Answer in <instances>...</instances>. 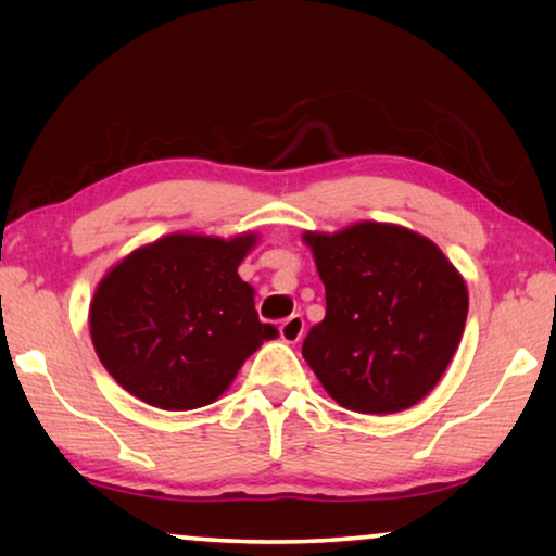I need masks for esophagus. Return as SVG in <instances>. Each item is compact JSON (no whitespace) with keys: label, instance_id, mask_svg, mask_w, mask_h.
Segmentation results:
<instances>
[{"label":"esophagus","instance_id":"34e87169","mask_svg":"<svg viewBox=\"0 0 556 556\" xmlns=\"http://www.w3.org/2000/svg\"><path fill=\"white\" fill-rule=\"evenodd\" d=\"M303 329H306V321H303L301 314H291L280 324V339L288 341V344H295L303 337Z\"/></svg>","mask_w":556,"mask_h":556}]
</instances>
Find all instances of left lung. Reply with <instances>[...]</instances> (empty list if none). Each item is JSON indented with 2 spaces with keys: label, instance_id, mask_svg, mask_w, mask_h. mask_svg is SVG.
<instances>
[{
  "label": "left lung",
  "instance_id": "8db88e82",
  "mask_svg": "<svg viewBox=\"0 0 556 556\" xmlns=\"http://www.w3.org/2000/svg\"><path fill=\"white\" fill-rule=\"evenodd\" d=\"M326 316L303 339L324 390L354 413L390 415L440 382L460 344L468 291L435 242L397 225L308 232Z\"/></svg>",
  "mask_w": 556,
  "mask_h": 556
}]
</instances>
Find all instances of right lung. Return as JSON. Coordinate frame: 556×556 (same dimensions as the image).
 Instances as JSON below:
<instances>
[{
    "instance_id": "1",
    "label": "right lung",
    "mask_w": 556,
    "mask_h": 556,
    "mask_svg": "<svg viewBox=\"0 0 556 556\" xmlns=\"http://www.w3.org/2000/svg\"><path fill=\"white\" fill-rule=\"evenodd\" d=\"M255 235H166L124 257L90 303V337L109 375L147 405L215 402L242 362L278 337L255 311L238 265Z\"/></svg>"
}]
</instances>
